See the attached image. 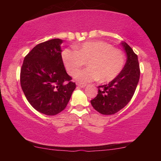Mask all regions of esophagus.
<instances>
[{
	"label": "esophagus",
	"mask_w": 161,
	"mask_h": 161,
	"mask_svg": "<svg viewBox=\"0 0 161 161\" xmlns=\"http://www.w3.org/2000/svg\"><path fill=\"white\" fill-rule=\"evenodd\" d=\"M77 85H78V86L80 87V88H84L86 84V83H77Z\"/></svg>",
	"instance_id": "34e87169"
}]
</instances>
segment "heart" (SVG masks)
Wrapping results in <instances>:
<instances>
[{
  "mask_svg": "<svg viewBox=\"0 0 161 161\" xmlns=\"http://www.w3.org/2000/svg\"><path fill=\"white\" fill-rule=\"evenodd\" d=\"M62 59L66 69L72 76L87 62L89 67L75 75L76 80L80 82L98 80L101 83L111 82L120 74L125 64L122 50L103 41L86 42L76 46L75 50L65 49Z\"/></svg>",
  "mask_w": 161,
  "mask_h": 161,
  "instance_id": "1",
  "label": "heart"
}]
</instances>
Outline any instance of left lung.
Listing matches in <instances>:
<instances>
[{"label": "left lung", "mask_w": 161, "mask_h": 161, "mask_svg": "<svg viewBox=\"0 0 161 161\" xmlns=\"http://www.w3.org/2000/svg\"><path fill=\"white\" fill-rule=\"evenodd\" d=\"M122 45L127 54L122 71L108 84L98 86L96 97L91 100L94 109L103 115H111L126 106L133 97L140 78L138 56L125 42Z\"/></svg>", "instance_id": "8db88e82"}]
</instances>
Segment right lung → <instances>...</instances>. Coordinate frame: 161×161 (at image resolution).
<instances>
[{"mask_svg":"<svg viewBox=\"0 0 161 161\" xmlns=\"http://www.w3.org/2000/svg\"><path fill=\"white\" fill-rule=\"evenodd\" d=\"M60 39L35 46L20 69V85L26 99L37 111L56 115L67 106L75 83L67 73L61 57Z\"/></svg>","mask_w":161,"mask_h":161,"instance_id":"1","label":"right lung"}]
</instances>
